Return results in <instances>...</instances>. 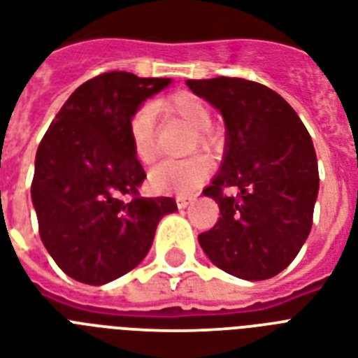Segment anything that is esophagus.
<instances>
[{
    "label": "esophagus",
    "instance_id": "1",
    "mask_svg": "<svg viewBox=\"0 0 358 358\" xmlns=\"http://www.w3.org/2000/svg\"><path fill=\"white\" fill-rule=\"evenodd\" d=\"M193 200L194 199H187V196H178V199H176V204H178L180 209H185Z\"/></svg>",
    "mask_w": 358,
    "mask_h": 358
}]
</instances>
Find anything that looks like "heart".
I'll list each match as a JSON object with an SVG mask.
<instances>
[{
	"mask_svg": "<svg viewBox=\"0 0 358 358\" xmlns=\"http://www.w3.org/2000/svg\"><path fill=\"white\" fill-rule=\"evenodd\" d=\"M154 110L174 117L194 130L199 147H209L213 138L209 134L211 113L208 104L191 92H178L169 97L159 99L150 106H141L130 119V139L136 158L141 164H150L156 158V141H154ZM209 173V164L200 156L185 159H167L150 171L149 182L159 193L189 194L199 187Z\"/></svg>",
	"mask_w": 358,
	"mask_h": 358,
	"instance_id": "b5f03b06",
	"label": "heart"
}]
</instances>
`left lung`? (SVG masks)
I'll return each instance as SVG.
<instances>
[{"label": "left lung", "instance_id": "obj_1", "mask_svg": "<svg viewBox=\"0 0 358 358\" xmlns=\"http://www.w3.org/2000/svg\"><path fill=\"white\" fill-rule=\"evenodd\" d=\"M194 95L219 110L226 124L224 158L204 189L219 222L199 235L211 263L248 281L274 278L309 237L320 178L309 132L274 90L245 78L187 80ZM224 187H237L226 197Z\"/></svg>", "mask_w": 358, "mask_h": 358}]
</instances>
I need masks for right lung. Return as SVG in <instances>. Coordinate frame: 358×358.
<instances>
[{
	"label": "right lung",
	"mask_w": 358,
	"mask_h": 358,
	"mask_svg": "<svg viewBox=\"0 0 358 358\" xmlns=\"http://www.w3.org/2000/svg\"><path fill=\"white\" fill-rule=\"evenodd\" d=\"M171 83L127 71L90 78L69 95L40 141L31 185L40 239L80 283H110L136 268L162 217L178 209L169 196H139L147 174L129 130L143 101Z\"/></svg>",
	"instance_id": "add662e5"
}]
</instances>
